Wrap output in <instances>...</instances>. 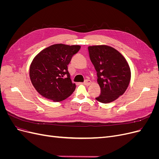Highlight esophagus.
<instances>
[{"mask_svg": "<svg viewBox=\"0 0 159 159\" xmlns=\"http://www.w3.org/2000/svg\"><path fill=\"white\" fill-rule=\"evenodd\" d=\"M91 84V80H86L84 82V84L85 85H89Z\"/></svg>", "mask_w": 159, "mask_h": 159, "instance_id": "obj_1", "label": "esophagus"}]
</instances>
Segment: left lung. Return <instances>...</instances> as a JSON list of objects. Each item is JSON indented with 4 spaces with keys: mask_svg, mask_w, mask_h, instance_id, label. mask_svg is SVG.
Instances as JSON below:
<instances>
[{
    "mask_svg": "<svg viewBox=\"0 0 159 159\" xmlns=\"http://www.w3.org/2000/svg\"><path fill=\"white\" fill-rule=\"evenodd\" d=\"M90 60L97 71L100 95L95 99L103 103L112 102L122 95L131 80V70L123 56L106 46L88 47Z\"/></svg>",
    "mask_w": 159,
    "mask_h": 159,
    "instance_id": "1",
    "label": "left lung"
}]
</instances>
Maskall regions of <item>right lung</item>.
Returning <instances> with one entry per match:
<instances>
[{"label": "right lung", "instance_id": "1", "mask_svg": "<svg viewBox=\"0 0 159 159\" xmlns=\"http://www.w3.org/2000/svg\"><path fill=\"white\" fill-rule=\"evenodd\" d=\"M80 48L79 45L57 44L35 56L30 67V78L34 87L43 97L58 102L74 92L75 84L71 82L68 65ZM66 75L67 78H64Z\"/></svg>", "mask_w": 159, "mask_h": 159}]
</instances>
